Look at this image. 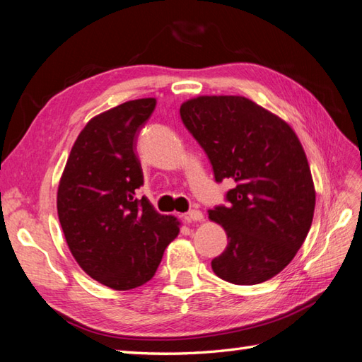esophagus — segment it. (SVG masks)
Instances as JSON below:
<instances>
[{
	"instance_id": "34e87169",
	"label": "esophagus",
	"mask_w": 362,
	"mask_h": 362,
	"mask_svg": "<svg viewBox=\"0 0 362 362\" xmlns=\"http://www.w3.org/2000/svg\"><path fill=\"white\" fill-rule=\"evenodd\" d=\"M184 218H186L187 221H202L203 220V212L198 211V209H194V211L187 212L186 215H184Z\"/></svg>"
}]
</instances>
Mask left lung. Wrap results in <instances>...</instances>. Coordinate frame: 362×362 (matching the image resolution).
Listing matches in <instances>:
<instances>
[{
    "mask_svg": "<svg viewBox=\"0 0 362 362\" xmlns=\"http://www.w3.org/2000/svg\"><path fill=\"white\" fill-rule=\"evenodd\" d=\"M184 127L211 160L215 182L232 180L209 218L229 243L212 260L220 279L257 285L279 274L305 242L316 194L291 127L242 95H203L180 108Z\"/></svg>",
    "mask_w": 362,
    "mask_h": 362,
    "instance_id": "left-lung-1",
    "label": "left lung"
}]
</instances>
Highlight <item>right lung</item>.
Returning <instances> with one entry per match:
<instances>
[{"instance_id":"right-lung-1","label":"right lung","mask_w":362,"mask_h":362,"mask_svg":"<svg viewBox=\"0 0 362 362\" xmlns=\"http://www.w3.org/2000/svg\"><path fill=\"white\" fill-rule=\"evenodd\" d=\"M155 99L125 102L80 132L60 180L57 212L71 254L88 276L133 290L155 276L178 221L158 214L136 190L144 175L136 141Z\"/></svg>"}]
</instances>
